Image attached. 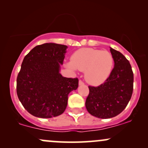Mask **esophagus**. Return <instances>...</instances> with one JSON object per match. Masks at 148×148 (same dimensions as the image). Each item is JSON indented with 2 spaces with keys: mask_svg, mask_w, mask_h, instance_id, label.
Wrapping results in <instances>:
<instances>
[{
  "mask_svg": "<svg viewBox=\"0 0 148 148\" xmlns=\"http://www.w3.org/2000/svg\"><path fill=\"white\" fill-rule=\"evenodd\" d=\"M79 86H84V83L83 82V81H81V80H79Z\"/></svg>",
  "mask_w": 148,
  "mask_h": 148,
  "instance_id": "34e87169",
  "label": "esophagus"
}]
</instances>
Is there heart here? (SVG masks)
Segmentation results:
<instances>
[{"label": "heart", "instance_id": "1", "mask_svg": "<svg viewBox=\"0 0 148 148\" xmlns=\"http://www.w3.org/2000/svg\"><path fill=\"white\" fill-rule=\"evenodd\" d=\"M113 65V57L108 51L92 48H82L76 51L71 57L67 67L85 72V78L90 84H101L111 74Z\"/></svg>", "mask_w": 148, "mask_h": 148}]
</instances>
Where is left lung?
I'll use <instances>...</instances> for the list:
<instances>
[{"mask_svg": "<svg viewBox=\"0 0 148 148\" xmlns=\"http://www.w3.org/2000/svg\"><path fill=\"white\" fill-rule=\"evenodd\" d=\"M114 67L109 77L97 87L88 86L86 107L90 114L101 119L111 118L126 108L133 92L134 74L129 60L118 51L110 49Z\"/></svg>", "mask_w": 148, "mask_h": 148, "instance_id": "left-lung-1", "label": "left lung"}]
</instances>
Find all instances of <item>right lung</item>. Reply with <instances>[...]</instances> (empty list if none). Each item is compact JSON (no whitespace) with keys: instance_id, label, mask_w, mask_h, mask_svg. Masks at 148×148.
Segmentation results:
<instances>
[{"instance_id":"obj_1","label":"right lung","mask_w":148,"mask_h":148,"mask_svg":"<svg viewBox=\"0 0 148 148\" xmlns=\"http://www.w3.org/2000/svg\"><path fill=\"white\" fill-rule=\"evenodd\" d=\"M66 45L45 43L36 46L22 62L16 79V93L28 113L41 118L63 113L68 95L79 86L77 78H66L60 73L67 52Z\"/></svg>"}]
</instances>
